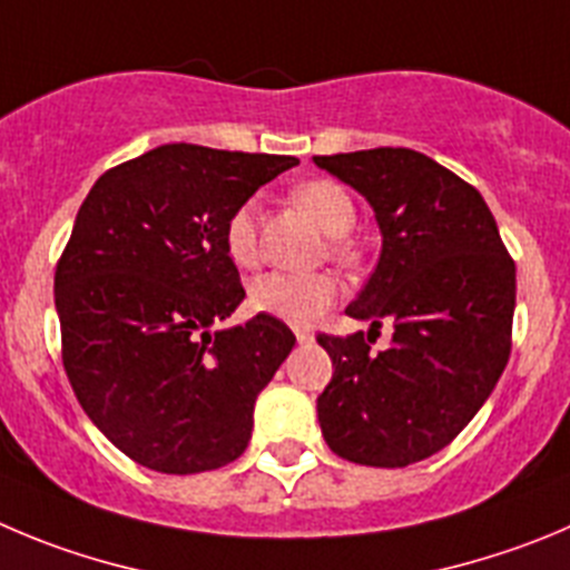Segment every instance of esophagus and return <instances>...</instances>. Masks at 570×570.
Returning <instances> with one entry per match:
<instances>
[{
	"instance_id": "1",
	"label": "esophagus",
	"mask_w": 570,
	"mask_h": 570,
	"mask_svg": "<svg viewBox=\"0 0 570 570\" xmlns=\"http://www.w3.org/2000/svg\"><path fill=\"white\" fill-rule=\"evenodd\" d=\"M295 337H297V343H301V345H309L312 340H315V334L306 332V328H295Z\"/></svg>"
}]
</instances>
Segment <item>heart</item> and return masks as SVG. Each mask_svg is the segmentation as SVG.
<instances>
[{"label":"heart","instance_id":"heart-1","mask_svg":"<svg viewBox=\"0 0 570 570\" xmlns=\"http://www.w3.org/2000/svg\"><path fill=\"white\" fill-rule=\"evenodd\" d=\"M292 199L312 216L326 236H332V253L340 261L354 258V249L345 242L354 222L357 205L348 190L334 179H306L292 190ZM225 249L233 264L253 267L258 261V207L253 199L242 202L225 225ZM337 301V281L332 275H292L267 273L249 284V306L261 315L292 326H312Z\"/></svg>","mask_w":570,"mask_h":570}]
</instances>
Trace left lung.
<instances>
[{
    "label": "left lung",
    "mask_w": 570,
    "mask_h": 570,
    "mask_svg": "<svg viewBox=\"0 0 570 570\" xmlns=\"http://www.w3.org/2000/svg\"><path fill=\"white\" fill-rule=\"evenodd\" d=\"M365 196L382 233L376 269L345 315L387 320L392 345L321 334L334 374L317 396L340 459L407 466L444 450L494 391L512 351L514 261L472 185L411 148L315 157Z\"/></svg>",
    "instance_id": "obj_1"
}]
</instances>
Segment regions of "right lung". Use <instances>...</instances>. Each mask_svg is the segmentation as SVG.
I'll return each instance as SVG.
<instances>
[{
    "mask_svg": "<svg viewBox=\"0 0 570 570\" xmlns=\"http://www.w3.org/2000/svg\"><path fill=\"white\" fill-rule=\"evenodd\" d=\"M292 165L168 142L106 171L78 210L56 269L63 371L95 428L148 470L194 475L247 450L295 334L269 315L219 328L244 301L225 225Z\"/></svg>",
    "mask_w": 570,
    "mask_h": 570,
    "instance_id": "add662e5",
    "label": "right lung"
}]
</instances>
